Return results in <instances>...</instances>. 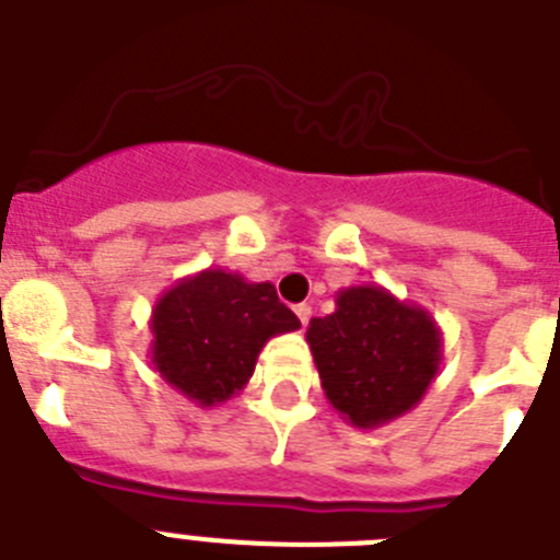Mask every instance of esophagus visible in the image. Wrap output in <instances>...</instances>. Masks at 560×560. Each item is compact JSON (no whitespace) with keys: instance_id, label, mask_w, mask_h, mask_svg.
Returning <instances> with one entry per match:
<instances>
[{"instance_id":"34e87169","label":"esophagus","mask_w":560,"mask_h":560,"mask_svg":"<svg viewBox=\"0 0 560 560\" xmlns=\"http://www.w3.org/2000/svg\"><path fill=\"white\" fill-rule=\"evenodd\" d=\"M294 314H296V319H300V323L308 325V319H311V305H308V303L294 305Z\"/></svg>"}]
</instances>
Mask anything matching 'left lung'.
Instances as JSON below:
<instances>
[{"instance_id": "obj_1", "label": "left lung", "mask_w": 560, "mask_h": 560, "mask_svg": "<svg viewBox=\"0 0 560 560\" xmlns=\"http://www.w3.org/2000/svg\"><path fill=\"white\" fill-rule=\"evenodd\" d=\"M305 339L325 398L355 429H378L418 407L443 361L434 316L384 285L341 289L334 314L314 316Z\"/></svg>"}]
</instances>
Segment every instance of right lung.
<instances>
[{
    "mask_svg": "<svg viewBox=\"0 0 560 560\" xmlns=\"http://www.w3.org/2000/svg\"><path fill=\"white\" fill-rule=\"evenodd\" d=\"M300 328L271 283L237 271L182 277L151 311V364L199 407H219L246 387L271 336Z\"/></svg>",
    "mask_w": 560,
    "mask_h": 560,
    "instance_id": "add662e5",
    "label": "right lung"
}]
</instances>
